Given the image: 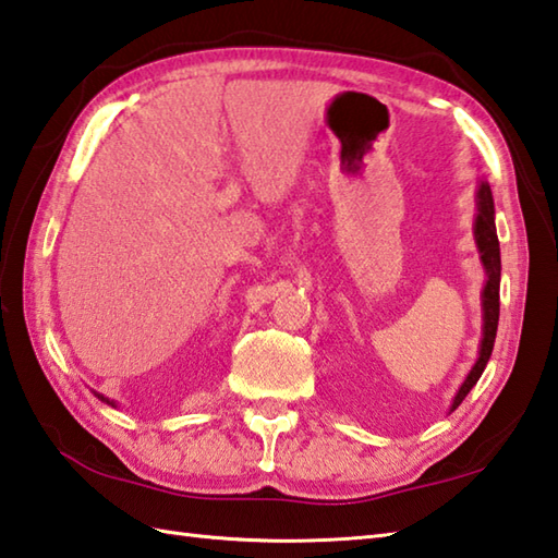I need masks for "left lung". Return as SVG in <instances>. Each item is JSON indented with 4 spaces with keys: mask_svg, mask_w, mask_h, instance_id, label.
<instances>
[{
    "mask_svg": "<svg viewBox=\"0 0 558 558\" xmlns=\"http://www.w3.org/2000/svg\"><path fill=\"white\" fill-rule=\"evenodd\" d=\"M476 199H480V214H476V221H474V238H476V245H480L482 263L486 269V287L482 293V299H484V339H482L480 361L474 363V368L470 371L468 380L462 383L460 392L454 395L452 409H458L462 404L464 397H468L470 390L476 385V380L482 378L488 359H492L494 342H496V329H498V308H501V303H498V289H501V247H498V235H496V223H494V197H492V187H488V183L480 185Z\"/></svg>",
    "mask_w": 558,
    "mask_h": 558,
    "instance_id": "left-lung-1",
    "label": "left lung"
}]
</instances>
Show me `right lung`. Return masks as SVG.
I'll use <instances>...</instances> for the list:
<instances>
[{
    "label": "right lung",
    "mask_w": 558,
    "mask_h": 558,
    "mask_svg": "<svg viewBox=\"0 0 558 558\" xmlns=\"http://www.w3.org/2000/svg\"><path fill=\"white\" fill-rule=\"evenodd\" d=\"M98 397H100V395H98ZM100 400H106V397H100ZM106 402H108V400H106ZM108 404H112V402H108Z\"/></svg>",
    "instance_id": "right-lung-1"
}]
</instances>
